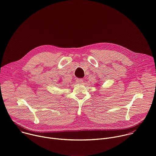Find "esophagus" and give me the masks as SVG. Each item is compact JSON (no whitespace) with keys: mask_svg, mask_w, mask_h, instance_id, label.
Listing matches in <instances>:
<instances>
[{"mask_svg":"<svg viewBox=\"0 0 156 156\" xmlns=\"http://www.w3.org/2000/svg\"><path fill=\"white\" fill-rule=\"evenodd\" d=\"M76 83H78V84H81V83H82L83 82V80L81 79V78H77V79L76 80Z\"/></svg>","mask_w":156,"mask_h":156,"instance_id":"esophagus-1","label":"esophagus"}]
</instances>
